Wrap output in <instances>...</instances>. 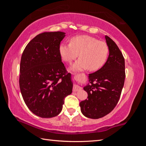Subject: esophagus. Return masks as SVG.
<instances>
[{
    "instance_id": "1",
    "label": "esophagus",
    "mask_w": 146,
    "mask_h": 146,
    "mask_svg": "<svg viewBox=\"0 0 146 146\" xmlns=\"http://www.w3.org/2000/svg\"><path fill=\"white\" fill-rule=\"evenodd\" d=\"M80 90H81V88L80 87V86H78V85H76V84L74 85L73 88V91H80Z\"/></svg>"
}]
</instances>
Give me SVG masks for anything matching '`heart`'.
Masks as SVG:
<instances>
[{"label":"heart","instance_id":"obj_1","mask_svg":"<svg viewBox=\"0 0 146 146\" xmlns=\"http://www.w3.org/2000/svg\"><path fill=\"white\" fill-rule=\"evenodd\" d=\"M59 53L62 59L69 63L80 53V58L71 67L72 71H83L88 68L90 71H95L105 64L108 55V48L105 42L98 41L93 36L79 35L71 38V43H61Z\"/></svg>","mask_w":146,"mask_h":146}]
</instances>
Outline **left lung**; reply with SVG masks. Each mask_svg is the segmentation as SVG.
Returning a JSON list of instances; mask_svg holds the SVG:
<instances>
[{"instance_id": "1", "label": "left lung", "mask_w": 146, "mask_h": 146, "mask_svg": "<svg viewBox=\"0 0 146 146\" xmlns=\"http://www.w3.org/2000/svg\"><path fill=\"white\" fill-rule=\"evenodd\" d=\"M109 49L108 60L100 70L89 74L88 84L84 87L88 99L80 103L85 117L98 119L112 111L117 106L124 84L125 60L117 44L105 36Z\"/></svg>"}]
</instances>
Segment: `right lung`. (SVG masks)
<instances>
[{
    "label": "right lung",
    "mask_w": 146,
    "mask_h": 146,
    "mask_svg": "<svg viewBox=\"0 0 146 146\" xmlns=\"http://www.w3.org/2000/svg\"><path fill=\"white\" fill-rule=\"evenodd\" d=\"M64 32H44L28 44L22 55L19 85L24 102L38 117L51 118L62 110L73 82L59 53Z\"/></svg>",
    "instance_id": "right-lung-1"
}]
</instances>
